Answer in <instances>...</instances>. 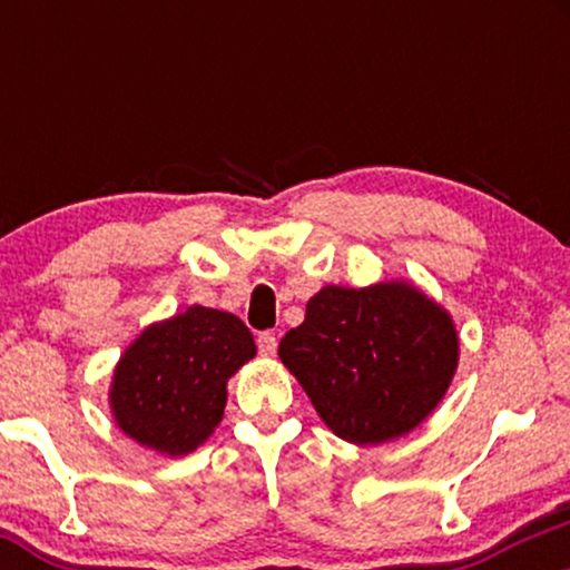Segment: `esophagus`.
<instances>
[{"label":"esophagus","mask_w":570,"mask_h":570,"mask_svg":"<svg viewBox=\"0 0 570 570\" xmlns=\"http://www.w3.org/2000/svg\"><path fill=\"white\" fill-rule=\"evenodd\" d=\"M256 345H259L262 355H275L277 353V337L272 332H262L259 337H256Z\"/></svg>","instance_id":"1"}]
</instances>
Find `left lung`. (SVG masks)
Returning <instances> with one entry per match:
<instances>
[{
	"label": "left lung",
	"mask_w": 570,
	"mask_h": 570,
	"mask_svg": "<svg viewBox=\"0 0 570 570\" xmlns=\"http://www.w3.org/2000/svg\"><path fill=\"white\" fill-rule=\"evenodd\" d=\"M277 355L334 435L376 446L439 407L459 365V334L449 311L407 279L326 285Z\"/></svg>",
	"instance_id": "obj_1"
}]
</instances>
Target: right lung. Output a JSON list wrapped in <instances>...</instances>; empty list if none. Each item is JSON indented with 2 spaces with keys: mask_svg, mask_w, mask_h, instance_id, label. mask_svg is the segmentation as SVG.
Listing matches in <instances>:
<instances>
[{
  "mask_svg": "<svg viewBox=\"0 0 570 570\" xmlns=\"http://www.w3.org/2000/svg\"><path fill=\"white\" fill-rule=\"evenodd\" d=\"M254 355L252 332L228 311L189 306L145 326L114 368L116 425L163 456L191 454L220 425L228 379Z\"/></svg>",
  "mask_w": 570,
  "mask_h": 570,
  "instance_id": "1",
  "label": "right lung"
}]
</instances>
